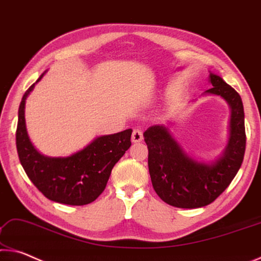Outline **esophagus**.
<instances>
[{
  "mask_svg": "<svg viewBox=\"0 0 261 261\" xmlns=\"http://www.w3.org/2000/svg\"><path fill=\"white\" fill-rule=\"evenodd\" d=\"M142 139H143L142 132H141L140 129H134L133 134H132V142L139 143V142H141V141H142Z\"/></svg>",
  "mask_w": 261,
  "mask_h": 261,
  "instance_id": "34e87169",
  "label": "esophagus"
}]
</instances>
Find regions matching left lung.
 Returning <instances> with one entry per match:
<instances>
[{"mask_svg": "<svg viewBox=\"0 0 261 261\" xmlns=\"http://www.w3.org/2000/svg\"><path fill=\"white\" fill-rule=\"evenodd\" d=\"M209 82L213 88L203 95L223 98L231 112L227 147L216 160H194L163 125H153L143 133L153 190L173 207L200 208L212 203L230 185L244 159L246 135L242 98L219 75L211 72Z\"/></svg>", "mask_w": 261, "mask_h": 261, "instance_id": "1", "label": "left lung"}]
</instances>
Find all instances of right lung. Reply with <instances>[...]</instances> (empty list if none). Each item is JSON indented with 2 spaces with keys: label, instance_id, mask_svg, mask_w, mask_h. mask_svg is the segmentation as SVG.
Here are the masks:
<instances>
[{
  "label": "right lung",
  "instance_id": "obj_1",
  "mask_svg": "<svg viewBox=\"0 0 261 261\" xmlns=\"http://www.w3.org/2000/svg\"><path fill=\"white\" fill-rule=\"evenodd\" d=\"M45 72L28 89L20 101L16 130L17 152L30 180L47 199L70 206H83L95 201L105 190L113 166L130 147L133 130L98 136L87 147L67 157L42 155L29 138L25 101Z\"/></svg>",
  "mask_w": 261,
  "mask_h": 261
}]
</instances>
